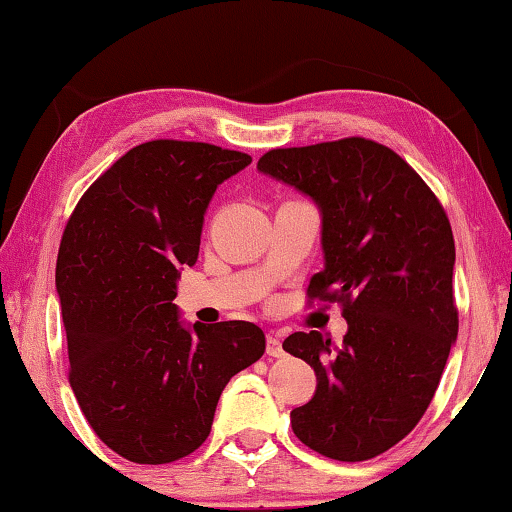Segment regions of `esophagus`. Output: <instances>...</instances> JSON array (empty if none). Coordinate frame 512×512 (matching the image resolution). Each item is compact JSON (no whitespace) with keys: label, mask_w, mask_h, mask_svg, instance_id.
<instances>
[{"label":"esophagus","mask_w":512,"mask_h":512,"mask_svg":"<svg viewBox=\"0 0 512 512\" xmlns=\"http://www.w3.org/2000/svg\"><path fill=\"white\" fill-rule=\"evenodd\" d=\"M266 354L273 356V358L285 354V349H282V342H280L278 335H273V333L266 335Z\"/></svg>","instance_id":"34e87169"}]
</instances>
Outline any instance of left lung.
<instances>
[{"label": "left lung", "mask_w": 512, "mask_h": 512, "mask_svg": "<svg viewBox=\"0 0 512 512\" xmlns=\"http://www.w3.org/2000/svg\"><path fill=\"white\" fill-rule=\"evenodd\" d=\"M257 170L315 202L324 269L308 296L347 319L340 347L319 331L282 342L317 377L292 430L331 460H370L421 421L457 340L451 223L425 181L365 137L273 149Z\"/></svg>", "instance_id": "1"}]
</instances>
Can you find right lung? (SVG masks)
I'll return each instance as SVG.
<instances>
[{"instance_id": "add662e5", "label": "right lung", "mask_w": 512, "mask_h": 512, "mask_svg": "<svg viewBox=\"0 0 512 512\" xmlns=\"http://www.w3.org/2000/svg\"><path fill=\"white\" fill-rule=\"evenodd\" d=\"M253 158L204 142L128 151L82 195L57 257L71 388L114 453L167 464L207 441L220 393L262 358L250 322L186 324L174 305L211 197Z\"/></svg>"}]
</instances>
